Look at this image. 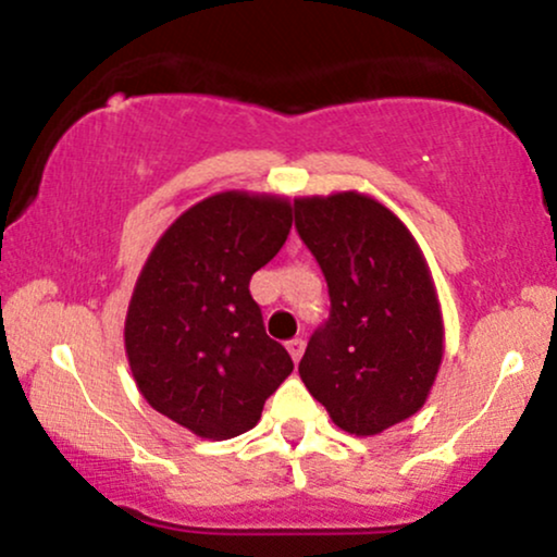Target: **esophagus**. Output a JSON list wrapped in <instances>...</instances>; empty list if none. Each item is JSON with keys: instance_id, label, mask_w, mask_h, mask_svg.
Here are the masks:
<instances>
[{"instance_id": "1", "label": "esophagus", "mask_w": 557, "mask_h": 557, "mask_svg": "<svg viewBox=\"0 0 557 557\" xmlns=\"http://www.w3.org/2000/svg\"><path fill=\"white\" fill-rule=\"evenodd\" d=\"M287 352H290V358L296 360H300V355H304V339L300 337H296V339H290V343H287Z\"/></svg>"}]
</instances>
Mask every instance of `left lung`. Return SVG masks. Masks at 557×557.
Masks as SVG:
<instances>
[{
  "instance_id": "1",
  "label": "left lung",
  "mask_w": 557,
  "mask_h": 557,
  "mask_svg": "<svg viewBox=\"0 0 557 557\" xmlns=\"http://www.w3.org/2000/svg\"><path fill=\"white\" fill-rule=\"evenodd\" d=\"M293 207L332 300L298 373L334 425L376 435L425 405L444 358L431 272L412 233L373 197L343 191Z\"/></svg>"
}]
</instances>
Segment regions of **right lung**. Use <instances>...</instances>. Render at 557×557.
I'll return each mask as SVG.
<instances>
[{"mask_svg":"<svg viewBox=\"0 0 557 557\" xmlns=\"http://www.w3.org/2000/svg\"><path fill=\"white\" fill-rule=\"evenodd\" d=\"M290 225L285 197L223 191L160 236L124 324L132 376L152 410L212 441L259 423L293 360L267 337L249 283L283 249Z\"/></svg>","mask_w":557,"mask_h":557,"instance_id":"right-lung-1","label":"right lung"}]
</instances>
